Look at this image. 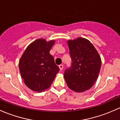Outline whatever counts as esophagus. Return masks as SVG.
I'll return each mask as SVG.
<instances>
[{
    "label": "esophagus",
    "mask_w": 120,
    "mask_h": 120,
    "mask_svg": "<svg viewBox=\"0 0 120 120\" xmlns=\"http://www.w3.org/2000/svg\"><path fill=\"white\" fill-rule=\"evenodd\" d=\"M59 68H60V70L61 71L63 69V65L62 64H60V65H59Z\"/></svg>",
    "instance_id": "34e87169"
}]
</instances>
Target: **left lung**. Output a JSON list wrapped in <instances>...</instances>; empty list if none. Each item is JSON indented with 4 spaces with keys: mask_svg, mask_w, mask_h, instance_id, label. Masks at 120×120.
<instances>
[{
    "mask_svg": "<svg viewBox=\"0 0 120 120\" xmlns=\"http://www.w3.org/2000/svg\"><path fill=\"white\" fill-rule=\"evenodd\" d=\"M71 57V68L64 79L71 90L82 93L90 89L96 81L101 67V59L95 48L87 39L78 37L67 41Z\"/></svg>",
    "mask_w": 120,
    "mask_h": 120,
    "instance_id": "obj_1",
    "label": "left lung"
}]
</instances>
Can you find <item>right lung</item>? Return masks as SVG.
I'll return each instance as SVG.
<instances>
[{"label":"right lung","mask_w":120,"mask_h":120,"mask_svg":"<svg viewBox=\"0 0 120 120\" xmlns=\"http://www.w3.org/2000/svg\"><path fill=\"white\" fill-rule=\"evenodd\" d=\"M55 42V40L37 39L28 45L20 59L21 76L31 90L40 93L49 88L59 71L49 53Z\"/></svg>","instance_id":"obj_1"}]
</instances>
